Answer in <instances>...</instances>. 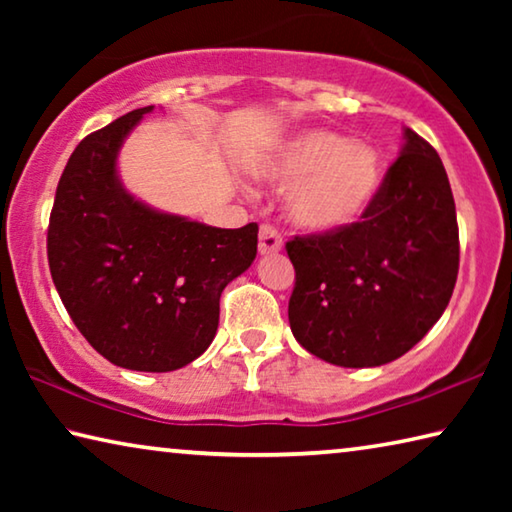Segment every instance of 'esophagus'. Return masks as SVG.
<instances>
[{
	"label": "esophagus",
	"mask_w": 512,
	"mask_h": 512,
	"mask_svg": "<svg viewBox=\"0 0 512 512\" xmlns=\"http://www.w3.org/2000/svg\"><path fill=\"white\" fill-rule=\"evenodd\" d=\"M282 250V237L273 225H262L259 228V255H275Z\"/></svg>",
	"instance_id": "esophagus-1"
}]
</instances>
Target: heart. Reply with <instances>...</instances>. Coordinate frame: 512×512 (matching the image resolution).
I'll use <instances>...</instances> for the list:
<instances>
[{
  "mask_svg": "<svg viewBox=\"0 0 512 512\" xmlns=\"http://www.w3.org/2000/svg\"><path fill=\"white\" fill-rule=\"evenodd\" d=\"M264 176L291 185L289 219L309 232L345 230L363 219L384 183V162L377 149L348 137L307 131L275 149Z\"/></svg>",
  "mask_w": 512,
  "mask_h": 512,
  "instance_id": "heart-1",
  "label": "heart"
}]
</instances>
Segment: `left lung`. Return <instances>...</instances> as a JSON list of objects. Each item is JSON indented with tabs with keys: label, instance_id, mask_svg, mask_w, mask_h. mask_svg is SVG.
<instances>
[{
	"label": "left lung",
	"instance_id": "1",
	"mask_svg": "<svg viewBox=\"0 0 512 512\" xmlns=\"http://www.w3.org/2000/svg\"><path fill=\"white\" fill-rule=\"evenodd\" d=\"M291 332L314 357L375 368L409 352L452 298L458 223L447 171L411 128L375 201L350 228L287 241Z\"/></svg>",
	"mask_w": 512,
	"mask_h": 512
}]
</instances>
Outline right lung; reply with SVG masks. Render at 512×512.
Returning <instances> with one entry per match:
<instances>
[{"instance_id": "obj_1", "label": "right lung", "mask_w": 512, "mask_h": 512, "mask_svg": "<svg viewBox=\"0 0 512 512\" xmlns=\"http://www.w3.org/2000/svg\"><path fill=\"white\" fill-rule=\"evenodd\" d=\"M151 110L128 112L76 146L56 189L47 257L69 318L101 357L169 372L210 348L223 289L257 255V223L212 228L126 192L117 155Z\"/></svg>"}]
</instances>
